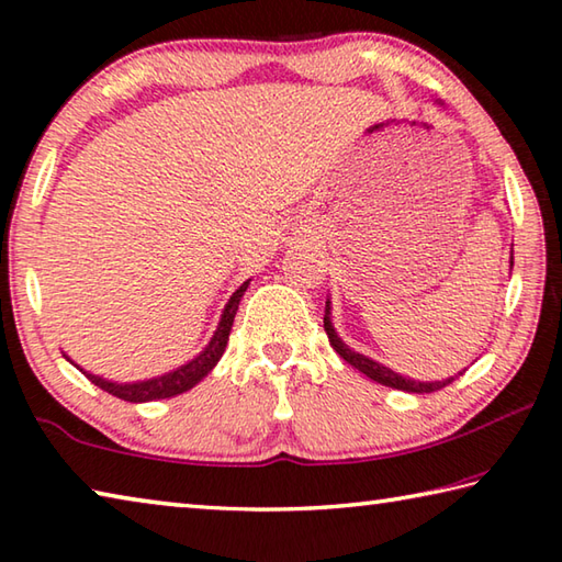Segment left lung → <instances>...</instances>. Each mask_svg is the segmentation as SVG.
I'll return each mask as SVG.
<instances>
[{
	"label": "left lung",
	"mask_w": 562,
	"mask_h": 562,
	"mask_svg": "<svg viewBox=\"0 0 562 562\" xmlns=\"http://www.w3.org/2000/svg\"><path fill=\"white\" fill-rule=\"evenodd\" d=\"M510 268H513V258H510ZM325 331L329 337V345L335 347L337 355L345 359L347 364L359 369L361 374L374 379L376 384L392 386V389H398V392H408V394H431V392H439V389H443V386H449L456 379V376H449V379H441V382H418V379L396 374L394 369L379 364V361H374L372 357L359 355V351H355L349 345H345V339L337 335L335 325H331V302H329V297H327V304H325ZM463 372H465V369H463ZM463 372H459V374H463Z\"/></svg>",
	"instance_id": "1"
}]
</instances>
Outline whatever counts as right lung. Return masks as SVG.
Instances as JSON below:
<instances>
[{"instance_id": "add662e5", "label": "right lung", "mask_w": 562, "mask_h": 562, "mask_svg": "<svg viewBox=\"0 0 562 562\" xmlns=\"http://www.w3.org/2000/svg\"><path fill=\"white\" fill-rule=\"evenodd\" d=\"M247 284H250V280L243 282L240 288H237L233 292V297L227 300L223 315H221V322H217V327L213 331V337L207 345L203 347V351H198V355L186 361V364L176 367L173 372H166L160 376H154V379H144V382H111V379H103L99 374H91L87 372V369H81L79 364H71L81 369V374L89 379L91 384H97L99 389H103V392H109L111 396H119L123 398V402H131V404H146V402H156V398H170V396H178L188 392V389H193L201 379H205L207 374L213 372V367L221 361L223 351L227 347V337H231V329H233V322H235V312H237V304H240L243 294L247 290Z\"/></svg>"}]
</instances>
